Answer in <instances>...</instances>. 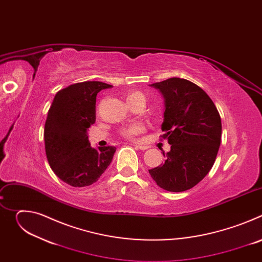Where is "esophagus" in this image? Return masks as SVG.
I'll return each instance as SVG.
<instances>
[{
    "label": "esophagus",
    "instance_id": "esophagus-1",
    "mask_svg": "<svg viewBox=\"0 0 262 262\" xmlns=\"http://www.w3.org/2000/svg\"><path fill=\"white\" fill-rule=\"evenodd\" d=\"M136 148L140 149V150H146V149H148V146H145V145H140V144H136L135 145Z\"/></svg>",
    "mask_w": 262,
    "mask_h": 262
}]
</instances>
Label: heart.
<instances>
[{"mask_svg":"<svg viewBox=\"0 0 262 262\" xmlns=\"http://www.w3.org/2000/svg\"><path fill=\"white\" fill-rule=\"evenodd\" d=\"M136 96H143V94L141 92H132L127 95V99H130L133 97H136ZM144 130V126L140 123H135V124H132L129 125L128 127L124 128L122 130V135L125 137V138H128V139H132L134 138L135 136H137L138 134L142 133Z\"/></svg>","mask_w":262,"mask_h":262,"instance_id":"heart-1","label":"heart"}]
</instances>
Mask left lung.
<instances>
[{"mask_svg":"<svg viewBox=\"0 0 262 262\" xmlns=\"http://www.w3.org/2000/svg\"><path fill=\"white\" fill-rule=\"evenodd\" d=\"M164 97V139L171 145L161 166L149 170L160 188L183 192L211 169L221 144L222 123L210 97L196 84L179 78L149 85Z\"/></svg>","mask_w":262,"mask_h":262,"instance_id":"obj_1","label":"left lung"}]
</instances>
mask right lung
I'll return each instance as SVG.
<instances>
[{
	"instance_id": "1",
	"label": "right lung",
	"mask_w": 262,
	"mask_h": 262,
	"mask_svg": "<svg viewBox=\"0 0 262 262\" xmlns=\"http://www.w3.org/2000/svg\"><path fill=\"white\" fill-rule=\"evenodd\" d=\"M102 82H82L55 95L45 125L46 154L54 173L76 188L98 180L113 160L116 147L93 148L88 129L95 122L96 95L111 88Z\"/></svg>"
}]
</instances>
